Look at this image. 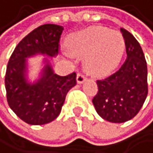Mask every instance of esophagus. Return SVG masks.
<instances>
[{"instance_id":"34e87169","label":"esophagus","mask_w":153,"mask_h":153,"mask_svg":"<svg viewBox=\"0 0 153 153\" xmlns=\"http://www.w3.org/2000/svg\"><path fill=\"white\" fill-rule=\"evenodd\" d=\"M87 80V75L83 72H79L77 74V83L78 84H82L83 82Z\"/></svg>"}]
</instances>
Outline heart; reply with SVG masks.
<instances>
[{"label":"heart","mask_w":153,"mask_h":153,"mask_svg":"<svg viewBox=\"0 0 153 153\" xmlns=\"http://www.w3.org/2000/svg\"><path fill=\"white\" fill-rule=\"evenodd\" d=\"M74 54H85L84 64L91 73L106 74L118 65L124 51L123 37L103 27H91L77 33L68 41Z\"/></svg>","instance_id":"heart-1"}]
</instances>
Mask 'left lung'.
Listing matches in <instances>:
<instances>
[{
  "label": "left lung",
  "instance_id": "obj_1",
  "mask_svg": "<svg viewBox=\"0 0 153 153\" xmlns=\"http://www.w3.org/2000/svg\"><path fill=\"white\" fill-rule=\"evenodd\" d=\"M127 58L116 72L97 80V93L93 97L97 112L104 120L123 123L134 118L149 93L147 65L136 38L122 28Z\"/></svg>",
  "mask_w": 153,
  "mask_h": 153
}]
</instances>
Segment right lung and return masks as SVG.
Returning <instances> with one entry per match:
<instances>
[{"label":"right lung","instance_id":"1","mask_svg":"<svg viewBox=\"0 0 153 153\" xmlns=\"http://www.w3.org/2000/svg\"><path fill=\"white\" fill-rule=\"evenodd\" d=\"M63 27L44 24L31 31L15 47L8 60L4 86L7 100L17 116L30 125H43L53 121L61 111L68 91L76 85V73L59 76L50 65L35 85L24 79L25 57L37 53L53 56L60 49V35Z\"/></svg>","mask_w":153,"mask_h":153}]
</instances>
